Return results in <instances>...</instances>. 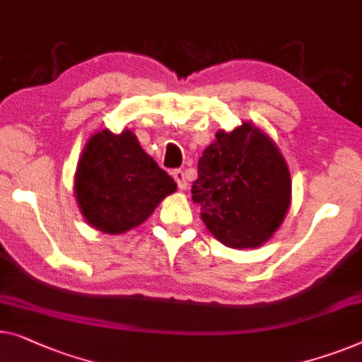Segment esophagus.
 I'll use <instances>...</instances> for the list:
<instances>
[{"instance_id":"1","label":"esophagus","mask_w":362,"mask_h":362,"mask_svg":"<svg viewBox=\"0 0 362 362\" xmlns=\"http://www.w3.org/2000/svg\"><path fill=\"white\" fill-rule=\"evenodd\" d=\"M173 177H175L176 185H177V187H180V189H186L187 181H186L185 171H182V170H175V171H173Z\"/></svg>"}]
</instances>
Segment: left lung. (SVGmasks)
<instances>
[{"mask_svg":"<svg viewBox=\"0 0 362 362\" xmlns=\"http://www.w3.org/2000/svg\"><path fill=\"white\" fill-rule=\"evenodd\" d=\"M216 137L197 161L192 201L223 245L255 248L276 232L289 209V170L272 140L251 124Z\"/></svg>","mask_w":362,"mask_h":362,"instance_id":"obj_1","label":"left lung"}]
</instances>
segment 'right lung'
<instances>
[{"label": "right lung", "instance_id": "obj_1", "mask_svg": "<svg viewBox=\"0 0 362 362\" xmlns=\"http://www.w3.org/2000/svg\"><path fill=\"white\" fill-rule=\"evenodd\" d=\"M76 199L91 227L122 233L151 216L176 182L140 146L130 130L94 134L75 177Z\"/></svg>", "mask_w": 362, "mask_h": 362}]
</instances>
